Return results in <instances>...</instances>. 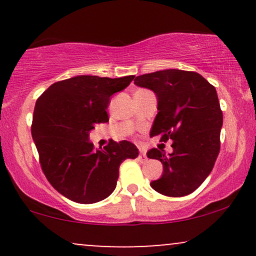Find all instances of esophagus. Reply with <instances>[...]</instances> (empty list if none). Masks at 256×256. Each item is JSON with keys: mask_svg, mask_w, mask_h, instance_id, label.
<instances>
[{"mask_svg": "<svg viewBox=\"0 0 256 256\" xmlns=\"http://www.w3.org/2000/svg\"><path fill=\"white\" fill-rule=\"evenodd\" d=\"M140 160L142 161V162H146V161L148 160V158H146V155L143 152H140Z\"/></svg>", "mask_w": 256, "mask_h": 256, "instance_id": "1", "label": "esophagus"}]
</instances>
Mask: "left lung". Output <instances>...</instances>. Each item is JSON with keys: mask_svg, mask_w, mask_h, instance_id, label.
I'll use <instances>...</instances> for the list:
<instances>
[{"mask_svg": "<svg viewBox=\"0 0 256 256\" xmlns=\"http://www.w3.org/2000/svg\"><path fill=\"white\" fill-rule=\"evenodd\" d=\"M134 84L156 95L158 112L150 137L173 140L171 154L156 148L146 152L164 166L161 178L150 186L170 198L189 195L212 172L220 150L222 112L216 88L198 73L182 70L138 76Z\"/></svg>", "mask_w": 256, "mask_h": 256, "instance_id": "8db88e82", "label": "left lung"}]
</instances>
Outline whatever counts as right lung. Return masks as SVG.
Segmentation results:
<instances>
[{
  "label": "right lung",
  "mask_w": 256,
  "mask_h": 256,
  "mask_svg": "<svg viewBox=\"0 0 256 256\" xmlns=\"http://www.w3.org/2000/svg\"><path fill=\"white\" fill-rule=\"evenodd\" d=\"M134 76L107 78L77 76L56 82L38 98L32 120V138L48 182L77 204H95L114 192L119 166L138 156L128 140H110L95 149L89 134L107 122L110 96L128 86Z\"/></svg>",
  "instance_id": "obj_1"
}]
</instances>
